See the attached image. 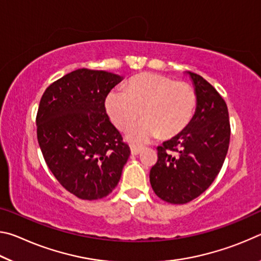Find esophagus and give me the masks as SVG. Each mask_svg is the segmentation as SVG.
Instances as JSON below:
<instances>
[{
	"instance_id": "obj_1",
	"label": "esophagus",
	"mask_w": 261,
	"mask_h": 261,
	"mask_svg": "<svg viewBox=\"0 0 261 261\" xmlns=\"http://www.w3.org/2000/svg\"><path fill=\"white\" fill-rule=\"evenodd\" d=\"M131 154L132 155H138V154L141 152V147H137V146H131Z\"/></svg>"
}]
</instances>
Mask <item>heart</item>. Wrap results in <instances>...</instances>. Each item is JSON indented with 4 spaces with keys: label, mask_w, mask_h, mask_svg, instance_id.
I'll use <instances>...</instances> for the list:
<instances>
[{
    "label": "heart",
    "mask_w": 261,
    "mask_h": 261,
    "mask_svg": "<svg viewBox=\"0 0 261 261\" xmlns=\"http://www.w3.org/2000/svg\"><path fill=\"white\" fill-rule=\"evenodd\" d=\"M197 105L196 93L185 83L158 73H141L126 84L125 91L109 92L105 108L113 124L127 130L132 144H146L160 135L174 137L189 125Z\"/></svg>",
    "instance_id": "heart-1"
}]
</instances>
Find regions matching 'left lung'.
<instances>
[{"label":"left lung","mask_w":261,"mask_h":261,"mask_svg":"<svg viewBox=\"0 0 261 261\" xmlns=\"http://www.w3.org/2000/svg\"><path fill=\"white\" fill-rule=\"evenodd\" d=\"M196 93V112L185 129L158 147L149 182L159 198L187 204L210 188L226 159L230 123L227 105L199 74L185 72Z\"/></svg>","instance_id":"obj_1"}]
</instances>
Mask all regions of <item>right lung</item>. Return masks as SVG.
<instances>
[{"label": "right lung", "instance_id": "right-lung-1", "mask_svg": "<svg viewBox=\"0 0 261 261\" xmlns=\"http://www.w3.org/2000/svg\"><path fill=\"white\" fill-rule=\"evenodd\" d=\"M120 74L78 69L53 83L37 114L38 143L53 175L84 200L101 199L120 182L130 147L105 108Z\"/></svg>", "mask_w": 261, "mask_h": 261}]
</instances>
